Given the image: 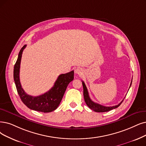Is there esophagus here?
I'll return each instance as SVG.
<instances>
[{
  "instance_id": "34e87169",
  "label": "esophagus",
  "mask_w": 146,
  "mask_h": 146,
  "mask_svg": "<svg viewBox=\"0 0 146 146\" xmlns=\"http://www.w3.org/2000/svg\"><path fill=\"white\" fill-rule=\"evenodd\" d=\"M83 69H81V68H77L75 70V73L76 74L80 75L82 74H83Z\"/></svg>"
}]
</instances>
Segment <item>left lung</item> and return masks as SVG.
I'll use <instances>...</instances> for the list:
<instances>
[{
	"label": "left lung",
	"instance_id": "8db88e82",
	"mask_svg": "<svg viewBox=\"0 0 146 146\" xmlns=\"http://www.w3.org/2000/svg\"><path fill=\"white\" fill-rule=\"evenodd\" d=\"M82 84H83V95H84V98L85 102L87 106H88L91 110H93L95 112L102 113V112L109 111H110V110H111L113 109H115L116 108H117L118 107H119L120 106V104L122 103V102L123 101V100L121 101V102L120 103H119L118 105H117V106H113V107H106V106H102V105H100L99 104L95 103L93 101H92L91 100V99L90 98L88 90H87V87L84 83V81H82ZM131 84H132V81L131 83L130 87L131 86ZM130 87H129V88H130Z\"/></svg>",
	"mask_w": 146,
	"mask_h": 146
}]
</instances>
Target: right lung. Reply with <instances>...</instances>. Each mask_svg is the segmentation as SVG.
<instances>
[{
	"mask_svg": "<svg viewBox=\"0 0 146 146\" xmlns=\"http://www.w3.org/2000/svg\"><path fill=\"white\" fill-rule=\"evenodd\" d=\"M25 45L20 50L18 59L14 68V80L16 88L22 102L31 110L42 113L53 111L62 100L67 86L74 80V71L61 74L56 80L52 88L44 94L37 96L28 95L22 88L20 81V68L23 51L26 48Z\"/></svg>",
	"mask_w": 146,
	"mask_h": 146,
	"instance_id": "1",
	"label": "right lung"
}]
</instances>
